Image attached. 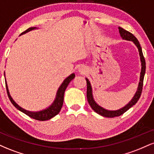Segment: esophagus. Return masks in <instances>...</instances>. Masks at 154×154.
I'll list each match as a JSON object with an SVG mask.
<instances>
[{
	"label": "esophagus",
	"mask_w": 154,
	"mask_h": 154,
	"mask_svg": "<svg viewBox=\"0 0 154 154\" xmlns=\"http://www.w3.org/2000/svg\"><path fill=\"white\" fill-rule=\"evenodd\" d=\"M78 72H80V73H85L87 72V68L85 66H80L78 68Z\"/></svg>",
	"instance_id": "esophagus-1"
}]
</instances>
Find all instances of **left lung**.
<instances>
[{"label":"left lung","mask_w":154,"mask_h":154,"mask_svg":"<svg viewBox=\"0 0 154 154\" xmlns=\"http://www.w3.org/2000/svg\"><path fill=\"white\" fill-rule=\"evenodd\" d=\"M119 32L120 34V37L125 40H129V41H132V43L135 45V46L137 47V50L139 52V56H140V59L141 62V70H140V79H139V83L138 85H137V91L135 92V95L132 97V98L130 100V101L129 102L128 104L123 106L121 109H117V110H108L100 106V105H98V103L95 102L93 98V89H92V86L91 84V82L89 81V79L88 78H85L86 82H87V99L88 103H89L90 106L92 109H93V111H95L97 114H100V115L105 116V117H115V116H119L122 114H123L124 113L126 112L129 109H130L132 106H133L135 104L137 103V100H139L140 97L141 93H142V89H143V79L145 73H146V61H145L143 54L142 48H141L140 43L137 40V39L134 36L132 33H130V32L125 30L123 28L119 26Z\"/></svg>","instance_id":"obj_1"}]
</instances>
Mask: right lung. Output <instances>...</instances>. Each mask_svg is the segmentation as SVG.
I'll return each instance as SVG.
<instances>
[{
	"label": "right lung",
	"instance_id": "obj_1",
	"mask_svg": "<svg viewBox=\"0 0 154 154\" xmlns=\"http://www.w3.org/2000/svg\"><path fill=\"white\" fill-rule=\"evenodd\" d=\"M38 29V27H29V29H27L25 30L24 32H22L20 35L23 34H25V33L34 30V29ZM4 76H5V72H4ZM75 77V75L74 73H72V75L66 77V79L63 80V82L61 83V85H60V87L58 89L57 92H56V95L55 97V99L53 103L49 106L48 107H47L46 109H43V110H40L38 111H31L26 110V109H23L22 107H21L20 106H19L16 102L12 98V97L11 96L9 91H8V85H7L6 79V90H7V93H8V98L11 102L12 104H13L14 106L17 108L18 110H19L22 112L24 113V114H26L27 116H29V117L32 118V119L39 120V121H45V120L51 119V118L54 117L55 116L57 115L61 111V108H62L63 106V96H64V93L65 91H66L67 86L69 84V82Z\"/></svg>",
	"mask_w": 154,
	"mask_h": 154
}]
</instances>
